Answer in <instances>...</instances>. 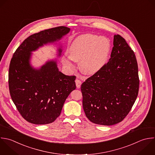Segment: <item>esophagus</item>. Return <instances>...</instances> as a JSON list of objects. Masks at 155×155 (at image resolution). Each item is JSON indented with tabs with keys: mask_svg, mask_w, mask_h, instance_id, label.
Wrapping results in <instances>:
<instances>
[{
	"mask_svg": "<svg viewBox=\"0 0 155 155\" xmlns=\"http://www.w3.org/2000/svg\"><path fill=\"white\" fill-rule=\"evenodd\" d=\"M75 82H76V85L77 88H80V87H81V85L82 84V82L80 80H79V79H76L75 81Z\"/></svg>",
	"mask_w": 155,
	"mask_h": 155,
	"instance_id": "esophagus-1",
	"label": "esophagus"
}]
</instances>
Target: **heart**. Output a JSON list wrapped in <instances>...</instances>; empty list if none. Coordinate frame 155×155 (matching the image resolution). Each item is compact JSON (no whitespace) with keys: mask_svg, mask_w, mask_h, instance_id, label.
I'll use <instances>...</instances> for the list:
<instances>
[{"mask_svg":"<svg viewBox=\"0 0 155 155\" xmlns=\"http://www.w3.org/2000/svg\"><path fill=\"white\" fill-rule=\"evenodd\" d=\"M110 50L109 41L93 35H84L76 38L71 44L68 52L70 58L65 59V65L71 67L70 59L80 61V67L85 74H94L107 64Z\"/></svg>","mask_w":155,"mask_h":155,"instance_id":"1","label":"heart"}]
</instances>
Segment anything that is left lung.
I'll use <instances>...</instances> for the list:
<instances>
[{
  "mask_svg": "<svg viewBox=\"0 0 155 155\" xmlns=\"http://www.w3.org/2000/svg\"><path fill=\"white\" fill-rule=\"evenodd\" d=\"M113 45L109 61L81 87L85 115L96 124L121 122L138 94L139 79L134 51L119 35L114 36Z\"/></svg>",
  "mask_w": 155,
  "mask_h": 155,
  "instance_id": "obj_1",
  "label": "left lung"
}]
</instances>
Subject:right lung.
<instances>
[{"instance_id": "1", "label": "right lung", "mask_w": 155, "mask_h": 155, "mask_svg": "<svg viewBox=\"0 0 155 155\" xmlns=\"http://www.w3.org/2000/svg\"><path fill=\"white\" fill-rule=\"evenodd\" d=\"M70 30L61 26L33 34L24 41L12 58L8 73L10 93L21 115L31 124L53 122L60 115L70 93L76 89V76L59 71L56 61L48 62L39 70L30 64L31 51L61 39ZM61 53L59 49V56Z\"/></svg>"}]
</instances>
